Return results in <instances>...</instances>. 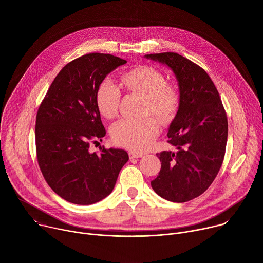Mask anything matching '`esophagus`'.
Instances as JSON below:
<instances>
[{
    "mask_svg": "<svg viewBox=\"0 0 263 263\" xmlns=\"http://www.w3.org/2000/svg\"><path fill=\"white\" fill-rule=\"evenodd\" d=\"M130 158L131 159H134V158H140L143 156L142 153H139V152H135V151H130Z\"/></svg>",
    "mask_w": 263,
    "mask_h": 263,
    "instance_id": "esophagus-1",
    "label": "esophagus"
}]
</instances>
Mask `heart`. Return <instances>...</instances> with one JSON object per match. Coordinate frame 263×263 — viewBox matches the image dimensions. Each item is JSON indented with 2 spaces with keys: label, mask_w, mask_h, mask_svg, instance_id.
<instances>
[{
  "label": "heart",
  "mask_w": 263,
  "mask_h": 263,
  "mask_svg": "<svg viewBox=\"0 0 263 263\" xmlns=\"http://www.w3.org/2000/svg\"><path fill=\"white\" fill-rule=\"evenodd\" d=\"M122 84L129 92L144 96L142 114L155 115L162 123L172 122L180 107V93L166 83L164 74L148 65L138 66L126 71L121 77ZM121 101L119 86L110 79L103 80L96 91V105L102 117L111 120L118 116ZM160 130L154 117L123 119L111 128L114 140L123 146L141 151L151 145Z\"/></svg>",
  "instance_id": "b5f03b06"
}]
</instances>
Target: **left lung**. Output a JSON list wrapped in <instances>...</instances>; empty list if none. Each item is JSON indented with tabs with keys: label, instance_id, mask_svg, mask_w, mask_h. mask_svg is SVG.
<instances>
[{
	"label": "left lung",
	"instance_id": "left-lung-1",
	"mask_svg": "<svg viewBox=\"0 0 263 263\" xmlns=\"http://www.w3.org/2000/svg\"><path fill=\"white\" fill-rule=\"evenodd\" d=\"M144 57L168 65L180 89V107L167 133L176 149L157 153L161 168L151 185L161 198L184 203L206 192L222 164L226 111L208 73L195 62L173 52Z\"/></svg>",
	"mask_w": 263,
	"mask_h": 263
}]
</instances>
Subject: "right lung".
<instances>
[{"mask_svg":"<svg viewBox=\"0 0 263 263\" xmlns=\"http://www.w3.org/2000/svg\"><path fill=\"white\" fill-rule=\"evenodd\" d=\"M127 61L90 53L68 62L52 82L36 115L37 162L59 197L78 205L97 203L111 194L129 160L124 149L101 147L106 134L96 105V91L107 74Z\"/></svg>","mask_w":263,"mask_h":263,"instance_id":"add662e5","label":"right lung"}]
</instances>
